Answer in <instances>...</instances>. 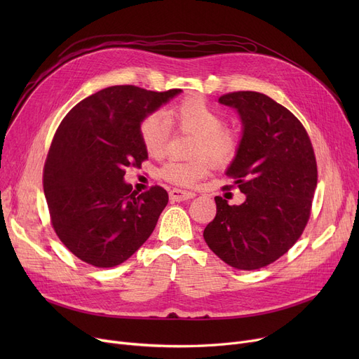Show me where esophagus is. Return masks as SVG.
I'll use <instances>...</instances> for the list:
<instances>
[{
  "label": "esophagus",
  "instance_id": "esophagus-1",
  "mask_svg": "<svg viewBox=\"0 0 359 359\" xmlns=\"http://www.w3.org/2000/svg\"><path fill=\"white\" fill-rule=\"evenodd\" d=\"M170 199L180 202V201H187V199H192L196 196L195 192H189V191H182V189H172L168 194Z\"/></svg>",
  "mask_w": 359,
  "mask_h": 359
}]
</instances>
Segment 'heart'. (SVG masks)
I'll return each mask as SVG.
<instances>
[{"mask_svg": "<svg viewBox=\"0 0 359 359\" xmlns=\"http://www.w3.org/2000/svg\"><path fill=\"white\" fill-rule=\"evenodd\" d=\"M168 126L195 135V160H172L161 167V177L173 184L192 186L210 173L213 160L217 165L230 164L238 154L241 138L236 129L224 126L221 113L202 97H186L164 111L151 113L141 121L140 137L147 153L161 157L165 149Z\"/></svg>", "mask_w": 359, "mask_h": 359, "instance_id": "1", "label": "heart"}]
</instances>
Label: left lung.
I'll return each instance as SVG.
<instances>
[{
    "label": "left lung",
    "mask_w": 359,
    "mask_h": 359,
    "mask_svg": "<svg viewBox=\"0 0 359 359\" xmlns=\"http://www.w3.org/2000/svg\"><path fill=\"white\" fill-rule=\"evenodd\" d=\"M219 103L237 109L243 122L240 151L225 175L246 201L229 205L215 196L217 215L203 238L227 265L255 271L284 256L303 234L317 186L316 156L303 123L266 94L234 91Z\"/></svg>",
    "instance_id": "8db88e82"
}]
</instances>
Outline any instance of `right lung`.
Segmentation results:
<instances>
[{
    "mask_svg": "<svg viewBox=\"0 0 359 359\" xmlns=\"http://www.w3.org/2000/svg\"><path fill=\"white\" fill-rule=\"evenodd\" d=\"M180 91L111 86L75 104L56 129L43 167L50 224L88 265H121L154 231L167 192L156 184L137 194L123 176L148 158L141 121Z\"/></svg>",
    "mask_w": 359,
    "mask_h": 359,
    "instance_id": "obj_1",
    "label": "right lung"
}]
</instances>
